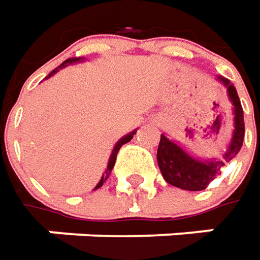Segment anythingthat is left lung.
<instances>
[{"mask_svg": "<svg viewBox=\"0 0 260 260\" xmlns=\"http://www.w3.org/2000/svg\"><path fill=\"white\" fill-rule=\"evenodd\" d=\"M217 80L226 86L229 101L232 102L233 113H235V129L223 158L210 159V161L197 159L191 157L188 152H185L178 144L170 141L164 134L159 139L157 161L161 174L167 183L187 191L204 190L214 178H217L221 174L223 167L236 157L237 152L243 145L245 121H243V109L240 105V99L237 96L236 87L226 77L217 76Z\"/></svg>", "mask_w": 260, "mask_h": 260, "instance_id": "obj_1", "label": "left lung"}]
</instances>
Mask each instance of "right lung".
Segmentation results:
<instances>
[{
  "label": "right lung",
  "mask_w": 260,
  "mask_h": 260,
  "mask_svg": "<svg viewBox=\"0 0 260 260\" xmlns=\"http://www.w3.org/2000/svg\"><path fill=\"white\" fill-rule=\"evenodd\" d=\"M80 60H82V58H80V57L68 58V60H64V61H63V63H61V64L58 66V68H56V69H54V70H53V72H51V73H49L46 79H49V77L53 76L54 73H57L60 69H64V68H66V66H69V64H72V63H76V61H80ZM135 134H137V129L132 131V132H129V134H128V135H125V137H122V138L119 139L118 142H116V145L113 147L112 154H111V158H109V162H108V167H106V170H105V174L102 175V178H101V181L98 183V185L94 187V190H98L99 187H102L103 183H105V181L108 180V177L111 175V173H112L113 166H115V161H116V155H118V151L121 149V147H122V145H123V144L129 142L131 139L134 138V135H135Z\"/></svg>",
  "instance_id": "right-lung-1"
}]
</instances>
